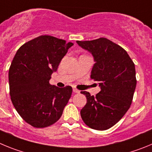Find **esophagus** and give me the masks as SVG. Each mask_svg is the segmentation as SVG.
I'll use <instances>...</instances> for the list:
<instances>
[{
	"mask_svg": "<svg viewBox=\"0 0 152 152\" xmlns=\"http://www.w3.org/2000/svg\"><path fill=\"white\" fill-rule=\"evenodd\" d=\"M73 92H75V93H79L80 92V91H79V90H78V89H76V88H73Z\"/></svg>",
	"mask_w": 152,
	"mask_h": 152,
	"instance_id": "34e87169",
	"label": "esophagus"
}]
</instances>
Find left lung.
I'll list each match as a JSON object with an SVG mask.
<instances>
[{
  "mask_svg": "<svg viewBox=\"0 0 152 152\" xmlns=\"http://www.w3.org/2000/svg\"><path fill=\"white\" fill-rule=\"evenodd\" d=\"M76 42L94 57L91 79L101 87L95 96L81 91L87 99L81 117L91 129L106 130L130 107L136 86L135 64L123 48L106 38Z\"/></svg>",
  "mask_w": 152,
  "mask_h": 152,
  "instance_id": "8db88e82",
  "label": "left lung"
}]
</instances>
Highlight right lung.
<instances>
[{"instance_id":"obj_1","label":"right lung","mask_w":152,"mask_h":152,"mask_svg":"<svg viewBox=\"0 0 152 152\" xmlns=\"http://www.w3.org/2000/svg\"><path fill=\"white\" fill-rule=\"evenodd\" d=\"M72 42L41 35L18 49L9 69L10 95L20 117L31 126L44 128L61 118L70 98L71 86L49 83Z\"/></svg>"}]
</instances>
